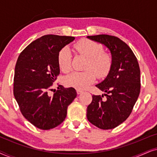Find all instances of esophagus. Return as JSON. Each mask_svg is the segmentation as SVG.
Returning a JSON list of instances; mask_svg holds the SVG:
<instances>
[{
  "label": "esophagus",
  "instance_id": "obj_1",
  "mask_svg": "<svg viewBox=\"0 0 157 157\" xmlns=\"http://www.w3.org/2000/svg\"><path fill=\"white\" fill-rule=\"evenodd\" d=\"M76 91H77V94H81L83 92L82 90H81V89H77Z\"/></svg>",
  "mask_w": 157,
  "mask_h": 157
}]
</instances>
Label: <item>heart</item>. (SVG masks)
Instances as JSON below:
<instances>
[{
	"label": "heart",
	"instance_id": "heart-1",
	"mask_svg": "<svg viewBox=\"0 0 157 157\" xmlns=\"http://www.w3.org/2000/svg\"><path fill=\"white\" fill-rule=\"evenodd\" d=\"M74 46L80 54L88 59L85 68L88 71L73 73L65 78V83L68 86L83 89L94 82L96 76L103 78L108 74L111 66V58L104 52L101 45L93 40L81 39ZM71 53L69 48L65 47L58 56V63L63 73H68L71 70Z\"/></svg>",
	"mask_w": 157,
	"mask_h": 157
}]
</instances>
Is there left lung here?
Returning a JSON list of instances; mask_svg holds the SVG:
<instances>
[{
  "label": "left lung",
  "mask_w": 157,
  "mask_h": 157,
  "mask_svg": "<svg viewBox=\"0 0 157 157\" xmlns=\"http://www.w3.org/2000/svg\"><path fill=\"white\" fill-rule=\"evenodd\" d=\"M87 38L109 48L111 66L106 78L96 85L106 97L92 96L86 117L101 129H111L123 123L132 113L140 93V68L132 49L120 38L105 34Z\"/></svg>",
  "instance_id": "1"
}]
</instances>
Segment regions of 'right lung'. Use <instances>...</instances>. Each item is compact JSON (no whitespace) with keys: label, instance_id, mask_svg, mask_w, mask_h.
Masks as SVG:
<instances>
[{"label":"right lung","instance_id":"right-lung-1","mask_svg":"<svg viewBox=\"0 0 157 157\" xmlns=\"http://www.w3.org/2000/svg\"><path fill=\"white\" fill-rule=\"evenodd\" d=\"M73 36L46 35L30 44L20 53L15 67L13 94L21 112L40 129L61 124L77 94L72 87L59 85L53 96L48 91L60 74L58 56Z\"/></svg>","mask_w":157,"mask_h":157}]
</instances>
